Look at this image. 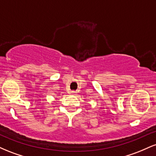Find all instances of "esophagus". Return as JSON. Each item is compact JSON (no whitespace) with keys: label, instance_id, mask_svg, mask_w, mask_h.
Returning a JSON list of instances; mask_svg holds the SVG:
<instances>
[{"label":"esophagus","instance_id":"obj_1","mask_svg":"<svg viewBox=\"0 0 156 156\" xmlns=\"http://www.w3.org/2000/svg\"><path fill=\"white\" fill-rule=\"evenodd\" d=\"M75 93H76V92H73V91H72V92H70V94H75Z\"/></svg>","mask_w":156,"mask_h":156}]
</instances>
